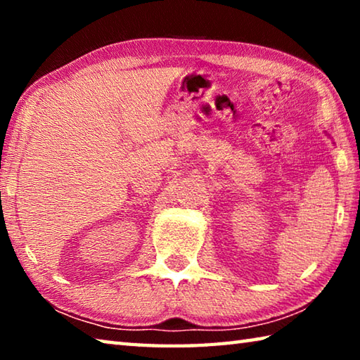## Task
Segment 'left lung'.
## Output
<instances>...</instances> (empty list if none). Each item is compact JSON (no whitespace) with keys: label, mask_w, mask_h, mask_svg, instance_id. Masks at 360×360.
<instances>
[{"label":"left lung","mask_w":360,"mask_h":360,"mask_svg":"<svg viewBox=\"0 0 360 360\" xmlns=\"http://www.w3.org/2000/svg\"><path fill=\"white\" fill-rule=\"evenodd\" d=\"M326 135H327V136H328V138H330V135H328V133H327V131H326Z\"/></svg>","instance_id":"obj_1"}]
</instances>
